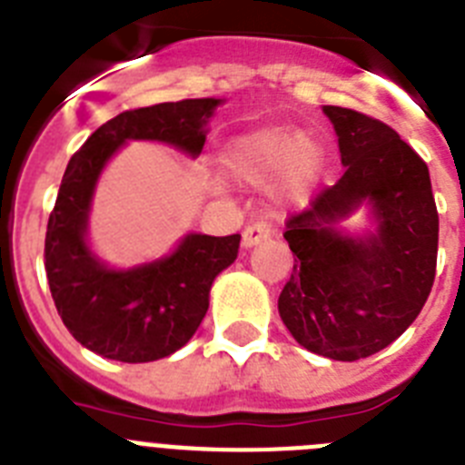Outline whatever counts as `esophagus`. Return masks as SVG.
Masks as SVG:
<instances>
[{"label":"esophagus","instance_id":"34e87169","mask_svg":"<svg viewBox=\"0 0 465 465\" xmlns=\"http://www.w3.org/2000/svg\"><path fill=\"white\" fill-rule=\"evenodd\" d=\"M270 237V228L265 223H252L246 225L244 232H242V246L244 249H253L258 246L261 242H265Z\"/></svg>","mask_w":465,"mask_h":465}]
</instances>
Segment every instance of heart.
<instances>
[{
  "instance_id": "heart-1",
  "label": "heart",
  "mask_w": 465,
  "mask_h": 465,
  "mask_svg": "<svg viewBox=\"0 0 465 465\" xmlns=\"http://www.w3.org/2000/svg\"><path fill=\"white\" fill-rule=\"evenodd\" d=\"M221 167L242 186H265L274 179V200L295 204L305 200L322 170V153L291 127H258L230 139L221 151Z\"/></svg>"
}]
</instances>
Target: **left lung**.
<instances>
[{"label":"left lung","mask_w":465,"mask_h":465,"mask_svg":"<svg viewBox=\"0 0 465 465\" xmlns=\"http://www.w3.org/2000/svg\"><path fill=\"white\" fill-rule=\"evenodd\" d=\"M335 127L344 174L286 223L293 274L279 316L300 347L359 361L389 347L424 307L438 261V209L429 167L396 130L342 106ZM366 209L369 228L343 221Z\"/></svg>","instance_id":"left-lung-1"}]
</instances>
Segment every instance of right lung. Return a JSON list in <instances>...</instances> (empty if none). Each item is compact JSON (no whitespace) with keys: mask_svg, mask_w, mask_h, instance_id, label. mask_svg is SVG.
<instances>
[{"mask_svg":"<svg viewBox=\"0 0 465 465\" xmlns=\"http://www.w3.org/2000/svg\"><path fill=\"white\" fill-rule=\"evenodd\" d=\"M223 102L203 97L123 111L69 160L48 219L44 265L57 314L94 354L121 363L174 354L203 323L213 279L235 262L240 235L188 232L170 253L133 268H114L88 242L94 188L109 160L127 142H160L197 158Z\"/></svg>","mask_w":465,"mask_h":465,"instance_id":"obj_1","label":"right lung"}]
</instances>
